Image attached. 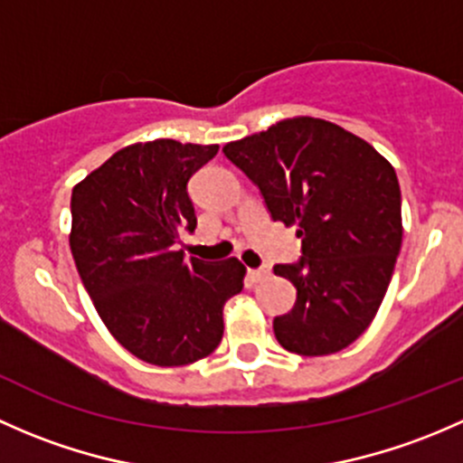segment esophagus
I'll use <instances>...</instances> for the list:
<instances>
[{
  "instance_id": "34e87169",
  "label": "esophagus",
  "mask_w": 463,
  "mask_h": 463,
  "mask_svg": "<svg viewBox=\"0 0 463 463\" xmlns=\"http://www.w3.org/2000/svg\"><path fill=\"white\" fill-rule=\"evenodd\" d=\"M267 276H269V267H259V269H250V279L254 280V283H260V280H265Z\"/></svg>"
}]
</instances>
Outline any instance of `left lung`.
<instances>
[{"instance_id":"left-lung-1","label":"left lung","mask_w":463,"mask_h":463,"mask_svg":"<svg viewBox=\"0 0 463 463\" xmlns=\"http://www.w3.org/2000/svg\"><path fill=\"white\" fill-rule=\"evenodd\" d=\"M265 200L271 221L297 225L303 256L276 265L297 303L274 318L288 352L323 356L368 330L402 250V189L392 165L332 122L289 118L222 146Z\"/></svg>"}]
</instances>
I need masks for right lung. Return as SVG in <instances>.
Masks as SVG:
<instances>
[{"instance_id": "1", "label": "right lung", "mask_w": 463, "mask_h": 463, "mask_svg": "<svg viewBox=\"0 0 463 463\" xmlns=\"http://www.w3.org/2000/svg\"><path fill=\"white\" fill-rule=\"evenodd\" d=\"M218 145L137 142L90 171L71 196V251L116 341L160 368L204 359L222 338V307L242 289L238 259H184L196 230L187 183Z\"/></svg>"}]
</instances>
